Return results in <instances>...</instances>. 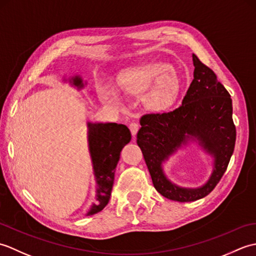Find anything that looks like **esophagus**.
Here are the masks:
<instances>
[{
  "mask_svg": "<svg viewBox=\"0 0 256 256\" xmlns=\"http://www.w3.org/2000/svg\"><path fill=\"white\" fill-rule=\"evenodd\" d=\"M128 128H130V131H131L133 136H135V135H136V133H138V128H140V125L138 123L132 122L131 124H130Z\"/></svg>",
  "mask_w": 256,
  "mask_h": 256,
  "instance_id": "obj_1",
  "label": "esophagus"
}]
</instances>
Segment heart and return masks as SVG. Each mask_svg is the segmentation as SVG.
I'll list each match as a JSON object with an SVG mask.
<instances>
[{
	"mask_svg": "<svg viewBox=\"0 0 256 256\" xmlns=\"http://www.w3.org/2000/svg\"><path fill=\"white\" fill-rule=\"evenodd\" d=\"M118 84L124 92L143 96L145 106L150 111H162L172 104L178 91V79L172 72L170 64H153L124 72L118 78ZM101 96L106 102L118 106L122 96L113 86L101 90Z\"/></svg>",
	"mask_w": 256,
	"mask_h": 256,
	"instance_id": "obj_1",
	"label": "heart"
}]
</instances>
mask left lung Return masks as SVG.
<instances>
[{
  "label": "left lung",
  "instance_id": "left-lung-1",
  "mask_svg": "<svg viewBox=\"0 0 256 256\" xmlns=\"http://www.w3.org/2000/svg\"><path fill=\"white\" fill-rule=\"evenodd\" d=\"M194 80L180 106L170 112L145 114L140 120L138 145L155 189L165 198L188 202L206 197L224 176L234 150L236 131L230 94L216 74L192 55ZM189 140H198L214 158L208 182L198 188H182L168 181L162 162Z\"/></svg>",
  "mask_w": 256,
  "mask_h": 256
}]
</instances>
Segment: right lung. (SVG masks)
<instances>
[{
	"label": "right lung",
	"instance_id": "obj_1",
	"mask_svg": "<svg viewBox=\"0 0 256 256\" xmlns=\"http://www.w3.org/2000/svg\"><path fill=\"white\" fill-rule=\"evenodd\" d=\"M70 84L82 89L84 84L79 76L69 79ZM88 146L96 180V202L86 216L94 214L108 204L114 182V172L120 154L130 140L131 132L126 125L118 123H86Z\"/></svg>",
	"mask_w": 256,
	"mask_h": 256
}]
</instances>
